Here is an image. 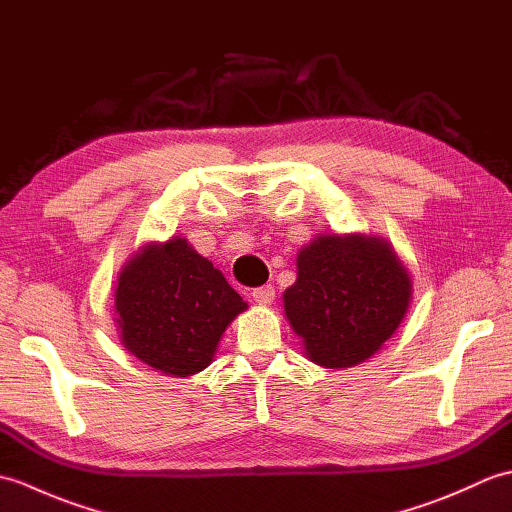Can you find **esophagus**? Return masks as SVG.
<instances>
[{
	"instance_id": "esophagus-1",
	"label": "esophagus",
	"mask_w": 512,
	"mask_h": 512,
	"mask_svg": "<svg viewBox=\"0 0 512 512\" xmlns=\"http://www.w3.org/2000/svg\"><path fill=\"white\" fill-rule=\"evenodd\" d=\"M250 297H253V301L259 303V306H270V303H273V299H275V288L273 286H259L253 292H250Z\"/></svg>"
}]
</instances>
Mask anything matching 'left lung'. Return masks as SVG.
<instances>
[{
	"instance_id": "8db88e82",
	"label": "left lung",
	"mask_w": 512,
	"mask_h": 512,
	"mask_svg": "<svg viewBox=\"0 0 512 512\" xmlns=\"http://www.w3.org/2000/svg\"><path fill=\"white\" fill-rule=\"evenodd\" d=\"M413 281L389 239L321 233L297 253L284 312L308 361L328 369L372 358L407 317Z\"/></svg>"
}]
</instances>
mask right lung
I'll return each instance as SVG.
<instances>
[{
	"instance_id": "obj_1",
	"label": "right lung",
	"mask_w": 512,
	"mask_h": 512,
	"mask_svg": "<svg viewBox=\"0 0 512 512\" xmlns=\"http://www.w3.org/2000/svg\"><path fill=\"white\" fill-rule=\"evenodd\" d=\"M118 339L165 376H193L215 361L228 325L248 303L187 237L147 242L127 257L112 290Z\"/></svg>"
}]
</instances>
